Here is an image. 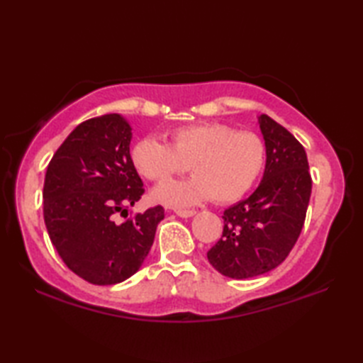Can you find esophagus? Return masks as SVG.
Instances as JSON below:
<instances>
[{
  "label": "esophagus",
  "instance_id": "34e87169",
  "mask_svg": "<svg viewBox=\"0 0 363 363\" xmlns=\"http://www.w3.org/2000/svg\"><path fill=\"white\" fill-rule=\"evenodd\" d=\"M174 213L177 215V217H181V218H190V217H194V215L196 213L195 211H182V209H177V211H174Z\"/></svg>",
  "mask_w": 363,
  "mask_h": 363
}]
</instances>
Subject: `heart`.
<instances>
[{"label":"heart","instance_id":"b5f03b06","mask_svg":"<svg viewBox=\"0 0 363 363\" xmlns=\"http://www.w3.org/2000/svg\"><path fill=\"white\" fill-rule=\"evenodd\" d=\"M138 173L164 182L190 165L194 177L169 181L152 190L157 203L182 207L203 203H233L256 182L265 164L260 137L225 123H199L172 130L169 145L154 135L140 138L130 151Z\"/></svg>","mask_w":363,"mask_h":363}]
</instances>
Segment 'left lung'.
Here are the masks:
<instances>
[{
	"label": "left lung",
	"instance_id": "8db88e82",
	"mask_svg": "<svg viewBox=\"0 0 363 363\" xmlns=\"http://www.w3.org/2000/svg\"><path fill=\"white\" fill-rule=\"evenodd\" d=\"M257 123L265 142L264 176L251 196L223 213V237L207 252L211 265L233 279L282 264L303 229L312 191L303 145L265 113Z\"/></svg>",
	"mask_w": 363,
	"mask_h": 363
}]
</instances>
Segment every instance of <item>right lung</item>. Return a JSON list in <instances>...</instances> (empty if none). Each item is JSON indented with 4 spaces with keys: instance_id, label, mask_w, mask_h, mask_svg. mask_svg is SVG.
<instances>
[{
    "instance_id": "add662e5",
    "label": "right lung",
    "mask_w": 363,
    "mask_h": 363,
    "mask_svg": "<svg viewBox=\"0 0 363 363\" xmlns=\"http://www.w3.org/2000/svg\"><path fill=\"white\" fill-rule=\"evenodd\" d=\"M130 140L133 128L123 115L90 118L72 130L46 168L43 218L51 243L74 274L95 285L135 274L164 220L157 206L115 221L143 195Z\"/></svg>"
}]
</instances>
